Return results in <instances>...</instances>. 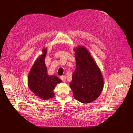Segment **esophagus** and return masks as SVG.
I'll list each match as a JSON object with an SVG mask.
<instances>
[{"instance_id":"1","label":"esophagus","mask_w":133,"mask_h":133,"mask_svg":"<svg viewBox=\"0 0 133 133\" xmlns=\"http://www.w3.org/2000/svg\"><path fill=\"white\" fill-rule=\"evenodd\" d=\"M61 80L63 81V82H66V76H61Z\"/></svg>"}]
</instances>
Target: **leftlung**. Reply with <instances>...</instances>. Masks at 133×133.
<instances>
[{
	"label": "left lung",
	"mask_w": 133,
	"mask_h": 133,
	"mask_svg": "<svg viewBox=\"0 0 133 133\" xmlns=\"http://www.w3.org/2000/svg\"><path fill=\"white\" fill-rule=\"evenodd\" d=\"M76 68L70 87L75 99L84 103H91L99 97L104 85L103 75L87 48L74 49Z\"/></svg>",
	"instance_id": "left-lung-1"
}]
</instances>
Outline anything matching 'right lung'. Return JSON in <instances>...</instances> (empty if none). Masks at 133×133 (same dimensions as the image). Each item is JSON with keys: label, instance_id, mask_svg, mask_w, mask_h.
Returning <instances> with one entry per match:
<instances>
[{"label": "right lung", "instance_id": "right-lung-1", "mask_svg": "<svg viewBox=\"0 0 133 133\" xmlns=\"http://www.w3.org/2000/svg\"><path fill=\"white\" fill-rule=\"evenodd\" d=\"M47 51L46 48L43 49L42 54L36 59L28 75L29 88L35 96L43 100L54 97V90L56 84L62 82L56 76L47 74L44 62Z\"/></svg>", "mask_w": 133, "mask_h": 133}]
</instances>
